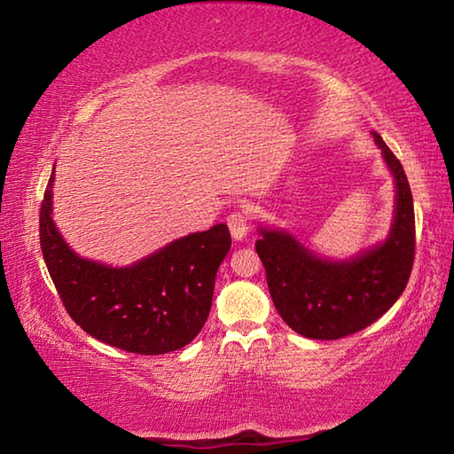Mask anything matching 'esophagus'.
I'll list each match as a JSON object with an SVG mask.
<instances>
[{"label":"esophagus","mask_w":454,"mask_h":454,"mask_svg":"<svg viewBox=\"0 0 454 454\" xmlns=\"http://www.w3.org/2000/svg\"><path fill=\"white\" fill-rule=\"evenodd\" d=\"M248 226H250L248 210H234L228 216V228H230V234L234 236V240H244L246 234H248Z\"/></svg>","instance_id":"obj_1"}]
</instances>
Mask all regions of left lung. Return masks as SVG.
Instances as JSON below:
<instances>
[{"mask_svg": "<svg viewBox=\"0 0 454 454\" xmlns=\"http://www.w3.org/2000/svg\"><path fill=\"white\" fill-rule=\"evenodd\" d=\"M396 182L390 234L380 246L344 262H330L280 230L260 228L256 252L276 310L298 334L336 340L379 320L406 288L414 262V206L409 180L393 150L374 132Z\"/></svg>", "mask_w": 454, "mask_h": 454, "instance_id": "1", "label": "left lung"}]
</instances>
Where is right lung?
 Masks as SVG:
<instances>
[{"instance_id": "add662e5", "label": "right lung", "mask_w": 454, "mask_h": 454, "mask_svg": "<svg viewBox=\"0 0 454 454\" xmlns=\"http://www.w3.org/2000/svg\"><path fill=\"white\" fill-rule=\"evenodd\" d=\"M53 172L40 208V246L66 310L90 336L136 355H166L194 340L232 238L226 224L178 238L126 268L80 258L51 220Z\"/></svg>"}]
</instances>
